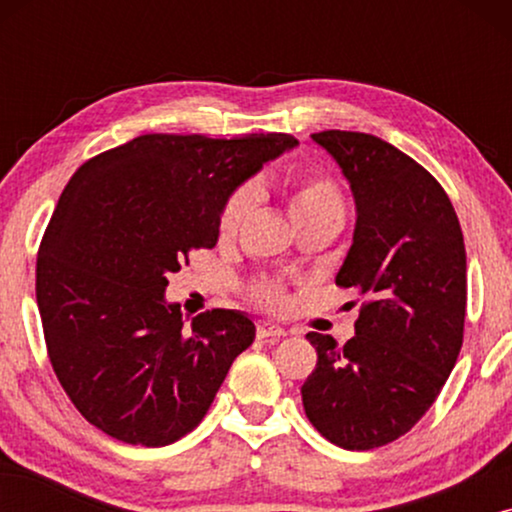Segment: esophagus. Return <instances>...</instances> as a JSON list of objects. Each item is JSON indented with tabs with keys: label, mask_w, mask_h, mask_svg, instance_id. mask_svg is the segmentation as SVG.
Wrapping results in <instances>:
<instances>
[{
	"label": "esophagus",
	"mask_w": 512,
	"mask_h": 512,
	"mask_svg": "<svg viewBox=\"0 0 512 512\" xmlns=\"http://www.w3.org/2000/svg\"><path fill=\"white\" fill-rule=\"evenodd\" d=\"M256 335L258 340H277V338H284L286 331L282 326L270 324V321H261V324L256 326Z\"/></svg>",
	"instance_id": "obj_1"
}]
</instances>
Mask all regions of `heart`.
Listing matches in <instances>:
<instances>
[{
  "instance_id": "heart-1",
  "label": "heart",
  "mask_w": 512,
  "mask_h": 512,
  "mask_svg": "<svg viewBox=\"0 0 512 512\" xmlns=\"http://www.w3.org/2000/svg\"><path fill=\"white\" fill-rule=\"evenodd\" d=\"M256 207V191L249 186L235 188L223 202L219 214V237L221 240H233L240 235L244 223L249 221ZM289 209L293 221L300 228L314 226L321 221H342L345 216V193L342 186L328 172H303L293 179L289 191ZM254 298L258 303L277 310L284 303V289L277 282H256Z\"/></svg>"
}]
</instances>
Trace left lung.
<instances>
[{"mask_svg": "<svg viewBox=\"0 0 512 512\" xmlns=\"http://www.w3.org/2000/svg\"><path fill=\"white\" fill-rule=\"evenodd\" d=\"M314 142L342 167L356 200L354 242L335 277L361 296L356 335L338 345L307 333L317 368L305 415L345 450L401 438L436 401L464 342L466 249L443 186L396 146L366 132Z\"/></svg>", "mask_w": 512, "mask_h": 512, "instance_id": "8db88e82", "label": "left lung"}]
</instances>
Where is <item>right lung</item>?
I'll return each mask as SVG.
<instances>
[{"label":"right lung","instance_id":"obj_1","mask_svg":"<svg viewBox=\"0 0 512 512\" xmlns=\"http://www.w3.org/2000/svg\"><path fill=\"white\" fill-rule=\"evenodd\" d=\"M296 144L282 132L142 135L69 179L39 247L37 305L62 389L107 436L163 447L207 415L256 328L233 310L186 328L165 303L167 275L214 247L228 195Z\"/></svg>","mask_w":512,"mask_h":512}]
</instances>
